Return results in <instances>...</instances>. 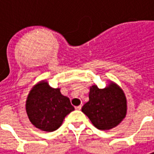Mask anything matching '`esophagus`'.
Wrapping results in <instances>:
<instances>
[{
	"label": "esophagus",
	"instance_id": "1",
	"mask_svg": "<svg viewBox=\"0 0 154 154\" xmlns=\"http://www.w3.org/2000/svg\"><path fill=\"white\" fill-rule=\"evenodd\" d=\"M75 109H76L77 110H81V109H82V105H78V106H76V107H75Z\"/></svg>",
	"mask_w": 154,
	"mask_h": 154
}]
</instances>
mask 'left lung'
Masks as SVG:
<instances>
[{"mask_svg":"<svg viewBox=\"0 0 154 154\" xmlns=\"http://www.w3.org/2000/svg\"><path fill=\"white\" fill-rule=\"evenodd\" d=\"M89 101L83 105L82 111L99 129L117 126L126 115V98L124 93L115 84L100 89L97 85L90 88Z\"/></svg>","mask_w":154,"mask_h":154,"instance_id":"1","label":"left lung"}]
</instances>
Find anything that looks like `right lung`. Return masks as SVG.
I'll return each mask as SVG.
<instances>
[{"label":"right lung","instance_id":"right-lung-1","mask_svg":"<svg viewBox=\"0 0 154 154\" xmlns=\"http://www.w3.org/2000/svg\"><path fill=\"white\" fill-rule=\"evenodd\" d=\"M74 110L69 99L42 82L30 91L26 101V111L30 122L38 129L55 131L70 112Z\"/></svg>","mask_w":154,"mask_h":154}]
</instances>
